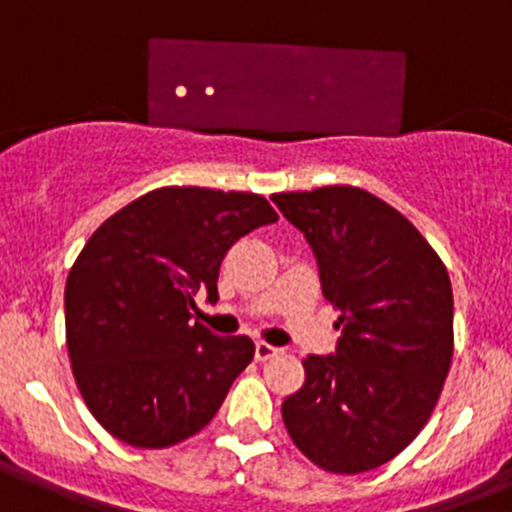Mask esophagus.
<instances>
[{
	"instance_id": "obj_1",
	"label": "esophagus",
	"mask_w": 512,
	"mask_h": 512,
	"mask_svg": "<svg viewBox=\"0 0 512 512\" xmlns=\"http://www.w3.org/2000/svg\"><path fill=\"white\" fill-rule=\"evenodd\" d=\"M278 353H280V348L270 346V343H265V341L255 343V358H257V361H270V358L278 356Z\"/></svg>"
}]
</instances>
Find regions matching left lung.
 Returning a JSON list of instances; mask_svg holds the SVG:
<instances>
[{"instance_id":"obj_1","label":"left lung","mask_w":512,"mask_h":512,"mask_svg":"<svg viewBox=\"0 0 512 512\" xmlns=\"http://www.w3.org/2000/svg\"><path fill=\"white\" fill-rule=\"evenodd\" d=\"M318 260L338 348L303 358L283 401L300 452L336 475L394 460L432 417L452 364L447 267L404 214L358 186L272 194Z\"/></svg>"}]
</instances>
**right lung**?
<instances>
[{"mask_svg":"<svg viewBox=\"0 0 512 512\" xmlns=\"http://www.w3.org/2000/svg\"><path fill=\"white\" fill-rule=\"evenodd\" d=\"M272 222L260 194L164 186L95 229L65 285V338L75 384L105 432L161 450L212 422L255 343L191 323L194 295L217 300L229 247Z\"/></svg>","mask_w":512,"mask_h":512,"instance_id":"add662e5","label":"right lung"}]
</instances>
